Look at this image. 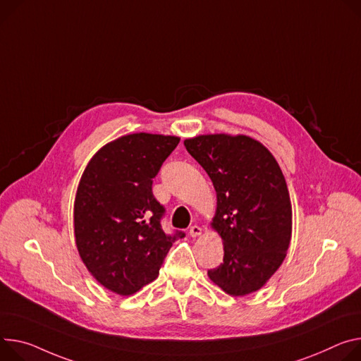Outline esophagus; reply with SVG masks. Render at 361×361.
Instances as JSON below:
<instances>
[{
    "label": "esophagus",
    "mask_w": 361,
    "mask_h": 361,
    "mask_svg": "<svg viewBox=\"0 0 361 361\" xmlns=\"http://www.w3.org/2000/svg\"><path fill=\"white\" fill-rule=\"evenodd\" d=\"M188 233H190V236H191V238H197V236H200V235H202V227H200V226H197V224H194V226H191V227H190Z\"/></svg>",
    "instance_id": "1"
}]
</instances>
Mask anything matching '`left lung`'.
Listing matches in <instances>:
<instances>
[{
  "instance_id": "obj_1",
  "label": "left lung",
  "mask_w": 361,
  "mask_h": 361,
  "mask_svg": "<svg viewBox=\"0 0 361 361\" xmlns=\"http://www.w3.org/2000/svg\"><path fill=\"white\" fill-rule=\"evenodd\" d=\"M184 147L217 192L212 226L223 239L224 256L209 278L233 297L255 292L281 267L290 242L292 207L278 162L245 135H200Z\"/></svg>"
}]
</instances>
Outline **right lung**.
Wrapping results in <instances>:
<instances>
[{"label":"right lung","instance_id":"right-lung-1","mask_svg":"<svg viewBox=\"0 0 361 361\" xmlns=\"http://www.w3.org/2000/svg\"><path fill=\"white\" fill-rule=\"evenodd\" d=\"M180 138L133 134L97 151L80 178L75 200V236L89 272L105 288L133 295L158 276L173 242L185 236L162 231L166 207L152 180Z\"/></svg>","mask_w":361,"mask_h":361}]
</instances>
